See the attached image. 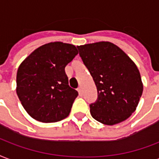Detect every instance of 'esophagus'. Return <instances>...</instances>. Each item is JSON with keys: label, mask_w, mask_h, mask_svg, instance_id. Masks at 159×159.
<instances>
[{"label": "esophagus", "mask_w": 159, "mask_h": 159, "mask_svg": "<svg viewBox=\"0 0 159 159\" xmlns=\"http://www.w3.org/2000/svg\"><path fill=\"white\" fill-rule=\"evenodd\" d=\"M77 91H78V93H79L80 95L83 94V89H82V87L78 88V89H77Z\"/></svg>", "instance_id": "34e87169"}]
</instances>
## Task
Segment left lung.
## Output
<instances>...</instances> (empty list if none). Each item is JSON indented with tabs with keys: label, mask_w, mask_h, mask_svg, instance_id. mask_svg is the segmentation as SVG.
I'll use <instances>...</instances> for the list:
<instances>
[{
	"label": "left lung",
	"mask_w": 159,
	"mask_h": 159,
	"mask_svg": "<svg viewBox=\"0 0 159 159\" xmlns=\"http://www.w3.org/2000/svg\"><path fill=\"white\" fill-rule=\"evenodd\" d=\"M77 49L97 87V100L89 105L93 118L108 125L125 120L136 110L143 91L136 64L120 47L107 41Z\"/></svg>",
	"instance_id": "8db88e82"
}]
</instances>
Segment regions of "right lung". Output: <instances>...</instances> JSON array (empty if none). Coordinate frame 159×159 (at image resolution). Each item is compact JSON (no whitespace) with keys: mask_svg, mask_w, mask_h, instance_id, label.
Listing matches in <instances>:
<instances>
[{"mask_svg":"<svg viewBox=\"0 0 159 159\" xmlns=\"http://www.w3.org/2000/svg\"><path fill=\"white\" fill-rule=\"evenodd\" d=\"M77 54L73 44L51 42L37 48L20 64L17 94L32 118L52 123L69 116L78 93L68 85L65 67Z\"/></svg>","mask_w":159,"mask_h":159,"instance_id":"obj_1","label":"right lung"}]
</instances>
